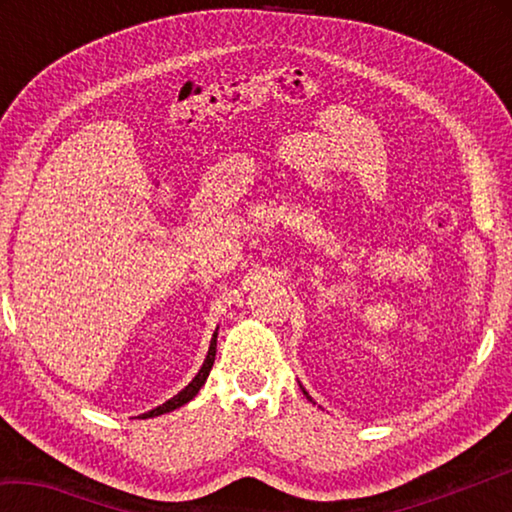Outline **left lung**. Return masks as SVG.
<instances>
[{"instance_id": "1", "label": "left lung", "mask_w": 512, "mask_h": 512, "mask_svg": "<svg viewBox=\"0 0 512 512\" xmlns=\"http://www.w3.org/2000/svg\"><path fill=\"white\" fill-rule=\"evenodd\" d=\"M305 395H307V393H305Z\"/></svg>"}]
</instances>
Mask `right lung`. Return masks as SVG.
Returning <instances> with one entry per match:
<instances>
[{
    "label": "right lung",
    "instance_id": "obj_1",
    "mask_svg": "<svg viewBox=\"0 0 512 512\" xmlns=\"http://www.w3.org/2000/svg\"><path fill=\"white\" fill-rule=\"evenodd\" d=\"M214 357H216V332H214V339H212V343H210V352H207L203 368L198 370V375H196L192 381H189V386H185L183 391H180L178 395H173L169 402H164L162 406H158V409H153V411H149V413H142L140 418H142V420L155 418V415H162V413H169V411H173V409H180V406L187 404L189 400H194L196 393L201 391V386L205 384L207 375H210V370H212V366H214Z\"/></svg>",
    "mask_w": 512,
    "mask_h": 512
}]
</instances>
